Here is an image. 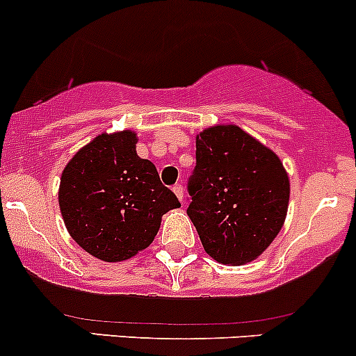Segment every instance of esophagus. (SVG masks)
<instances>
[{
	"instance_id": "34e87169",
	"label": "esophagus",
	"mask_w": 356,
	"mask_h": 356,
	"mask_svg": "<svg viewBox=\"0 0 356 356\" xmlns=\"http://www.w3.org/2000/svg\"><path fill=\"white\" fill-rule=\"evenodd\" d=\"M173 192H175V195H177L178 199H179V202H183V195H185V193H183V185H181V183H177V185L173 186Z\"/></svg>"
}]
</instances>
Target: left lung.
<instances>
[{
	"instance_id": "obj_1",
	"label": "left lung",
	"mask_w": 356,
	"mask_h": 356,
	"mask_svg": "<svg viewBox=\"0 0 356 356\" xmlns=\"http://www.w3.org/2000/svg\"><path fill=\"white\" fill-rule=\"evenodd\" d=\"M195 144L186 214L212 259L233 266L250 262L286 218L289 179L283 163L236 124L207 128Z\"/></svg>"
}]
</instances>
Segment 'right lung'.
I'll return each instance as SVG.
<instances>
[{"instance_id": "right-lung-1", "label": "right lung", "mask_w": 356, "mask_h": 356, "mask_svg": "<svg viewBox=\"0 0 356 356\" xmlns=\"http://www.w3.org/2000/svg\"><path fill=\"white\" fill-rule=\"evenodd\" d=\"M134 131L102 134L80 149L61 175V216L86 252L106 262L134 257L152 243L161 218L179 207L156 166L137 156Z\"/></svg>"}]
</instances>
